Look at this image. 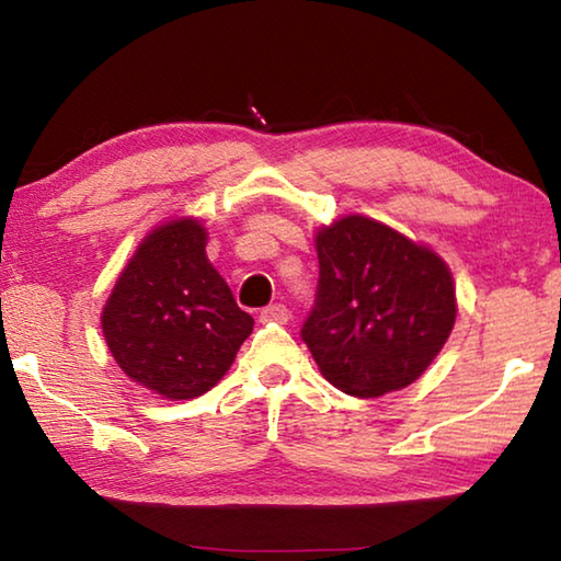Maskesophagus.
<instances>
[{
  "instance_id": "34e87169",
  "label": "esophagus",
  "mask_w": 561,
  "mask_h": 561,
  "mask_svg": "<svg viewBox=\"0 0 561 561\" xmlns=\"http://www.w3.org/2000/svg\"><path fill=\"white\" fill-rule=\"evenodd\" d=\"M262 321H277V324H287L289 321V309L284 304H270V307L262 309L260 314Z\"/></svg>"
}]
</instances>
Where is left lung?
<instances>
[{"instance_id": "1", "label": "left lung", "mask_w": 561, "mask_h": 561, "mask_svg": "<svg viewBox=\"0 0 561 561\" xmlns=\"http://www.w3.org/2000/svg\"><path fill=\"white\" fill-rule=\"evenodd\" d=\"M317 254V299L301 339L327 381L358 398L413 383L455 324L445 262L360 215L319 230Z\"/></svg>"}]
</instances>
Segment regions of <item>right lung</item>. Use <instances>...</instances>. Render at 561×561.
I'll return each instance as SVG.
<instances>
[{"label": "right lung", "instance_id": "obj_1", "mask_svg": "<svg viewBox=\"0 0 561 561\" xmlns=\"http://www.w3.org/2000/svg\"><path fill=\"white\" fill-rule=\"evenodd\" d=\"M205 242L197 220L150 232L121 272L101 317L123 371L175 401L210 391L254 327L207 262Z\"/></svg>", "mask_w": 561, "mask_h": 561}]
</instances>
